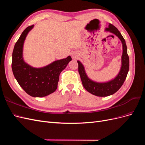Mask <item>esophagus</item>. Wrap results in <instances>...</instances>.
<instances>
[{
	"mask_svg": "<svg viewBox=\"0 0 145 145\" xmlns=\"http://www.w3.org/2000/svg\"><path fill=\"white\" fill-rule=\"evenodd\" d=\"M72 57L73 59H76V58H77L78 54L76 53V52H73V53L72 54Z\"/></svg>",
	"mask_w": 145,
	"mask_h": 145,
	"instance_id": "obj_1",
	"label": "esophagus"
}]
</instances>
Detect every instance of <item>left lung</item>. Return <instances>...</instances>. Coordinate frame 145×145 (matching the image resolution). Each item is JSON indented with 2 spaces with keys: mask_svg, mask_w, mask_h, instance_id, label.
<instances>
[{
  "mask_svg": "<svg viewBox=\"0 0 145 145\" xmlns=\"http://www.w3.org/2000/svg\"><path fill=\"white\" fill-rule=\"evenodd\" d=\"M105 31L112 33L120 39L122 43L123 52L121 59V68L119 72L112 79L105 82H98L93 80L88 76L85 71L84 66L79 60H77L78 64V72L82 84L85 89L91 94L99 97H106L112 95L119 89L126 79L129 68V59L127 52V46L124 38L118 29L112 24H109L108 27L105 28Z\"/></svg>",
  "mask_w": 145,
  "mask_h": 145,
  "instance_id": "8db88e82",
  "label": "left lung"
}]
</instances>
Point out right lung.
Wrapping results in <instances>:
<instances>
[{
    "instance_id": "obj_1",
    "label": "right lung",
    "mask_w": 145,
    "mask_h": 145,
    "mask_svg": "<svg viewBox=\"0 0 145 145\" xmlns=\"http://www.w3.org/2000/svg\"><path fill=\"white\" fill-rule=\"evenodd\" d=\"M33 28L32 25L26 28L16 43L11 67L15 78L26 93L34 97H43L57 89L60 74L72 59L69 56L41 68L33 67L25 62L23 56L24 42Z\"/></svg>"
}]
</instances>
